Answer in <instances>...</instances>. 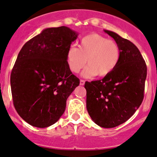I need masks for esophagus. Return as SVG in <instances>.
I'll use <instances>...</instances> for the list:
<instances>
[{
  "instance_id": "1",
  "label": "esophagus",
  "mask_w": 157,
  "mask_h": 157,
  "mask_svg": "<svg viewBox=\"0 0 157 157\" xmlns=\"http://www.w3.org/2000/svg\"><path fill=\"white\" fill-rule=\"evenodd\" d=\"M84 84H85V80H83V79H81V80H80V85H84Z\"/></svg>"
}]
</instances>
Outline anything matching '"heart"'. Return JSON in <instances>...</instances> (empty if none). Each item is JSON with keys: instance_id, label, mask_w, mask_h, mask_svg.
<instances>
[{"instance_id": "obj_1", "label": "heart", "mask_w": 157, "mask_h": 157, "mask_svg": "<svg viewBox=\"0 0 157 157\" xmlns=\"http://www.w3.org/2000/svg\"><path fill=\"white\" fill-rule=\"evenodd\" d=\"M121 58L118 44L98 33L84 36L78 43V48L69 46L66 52V61L71 72L78 73L87 63L82 72L84 77L90 78L98 75L105 77L111 74Z\"/></svg>"}]
</instances>
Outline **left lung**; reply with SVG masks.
<instances>
[{
    "instance_id": "left-lung-1",
    "label": "left lung",
    "mask_w": 157,
    "mask_h": 157,
    "mask_svg": "<svg viewBox=\"0 0 157 157\" xmlns=\"http://www.w3.org/2000/svg\"><path fill=\"white\" fill-rule=\"evenodd\" d=\"M118 44L121 58L116 69L101 80L86 82V107L93 121L105 128L124 123L141 105L147 65L136 46L116 33L105 30Z\"/></svg>"
}]
</instances>
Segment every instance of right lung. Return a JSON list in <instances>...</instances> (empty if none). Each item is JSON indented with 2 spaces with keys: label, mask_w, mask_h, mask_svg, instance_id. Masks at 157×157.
<instances>
[{
  "label": "right lung",
  "mask_w": 157,
  "mask_h": 157,
  "mask_svg": "<svg viewBox=\"0 0 157 157\" xmlns=\"http://www.w3.org/2000/svg\"><path fill=\"white\" fill-rule=\"evenodd\" d=\"M78 33L67 26L47 28L27 41L10 75L14 108L29 124L47 128L58 121L66 100L79 85L66 61Z\"/></svg>",
  "instance_id": "add662e5"
}]
</instances>
